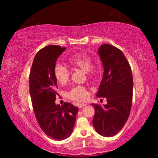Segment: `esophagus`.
<instances>
[{
  "label": "esophagus",
  "instance_id": "esophagus-1",
  "mask_svg": "<svg viewBox=\"0 0 158 158\" xmlns=\"http://www.w3.org/2000/svg\"><path fill=\"white\" fill-rule=\"evenodd\" d=\"M85 106H86V104H85V103H78V107L79 108H82Z\"/></svg>",
  "mask_w": 158,
  "mask_h": 158
}]
</instances>
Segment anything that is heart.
Returning a JSON list of instances; mask_svg holds the SVG:
<instances>
[{
	"instance_id": "1",
	"label": "heart",
	"mask_w": 158,
	"mask_h": 158,
	"mask_svg": "<svg viewBox=\"0 0 158 158\" xmlns=\"http://www.w3.org/2000/svg\"><path fill=\"white\" fill-rule=\"evenodd\" d=\"M68 63L74 69L85 72L88 78L89 79L97 78L101 72L99 66L93 65L94 60L92 57L84 52H78L71 55L68 59ZM54 76L57 82L64 85L69 82L70 73L64 66L56 64L54 68ZM89 95V92L86 88L82 85H78L69 91L67 97L73 101L82 102L87 99Z\"/></svg>"
}]
</instances>
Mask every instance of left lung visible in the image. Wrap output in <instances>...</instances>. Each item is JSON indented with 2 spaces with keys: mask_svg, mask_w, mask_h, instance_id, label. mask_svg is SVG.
I'll return each instance as SVG.
<instances>
[{
  "mask_svg": "<svg viewBox=\"0 0 158 158\" xmlns=\"http://www.w3.org/2000/svg\"><path fill=\"white\" fill-rule=\"evenodd\" d=\"M98 53L103 65V79L97 96L107 103H92L95 114L93 125L103 136H113L128 120L132 102L133 79L131 66L123 52L116 47L104 44Z\"/></svg>",
  "mask_w": 158,
  "mask_h": 158,
  "instance_id": "1",
  "label": "left lung"
}]
</instances>
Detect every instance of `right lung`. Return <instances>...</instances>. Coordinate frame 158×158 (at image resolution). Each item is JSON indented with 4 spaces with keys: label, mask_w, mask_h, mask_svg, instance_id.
Wrapping results in <instances>:
<instances>
[{
    "label": "right lung",
    "mask_w": 158,
    "mask_h": 158,
    "mask_svg": "<svg viewBox=\"0 0 158 158\" xmlns=\"http://www.w3.org/2000/svg\"><path fill=\"white\" fill-rule=\"evenodd\" d=\"M66 48L46 46L37 52L29 76L30 94L38 124L46 135L62 140L73 132L78 108L68 102L55 104L58 93L54 68L58 56Z\"/></svg>",
    "instance_id": "obj_1"
}]
</instances>
